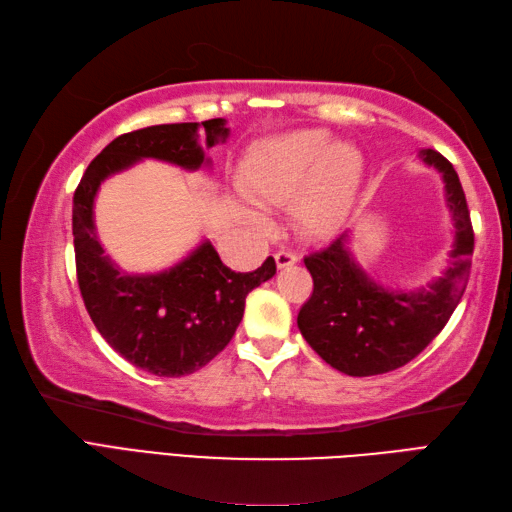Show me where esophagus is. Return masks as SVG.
Wrapping results in <instances>:
<instances>
[{"label":"esophagus","instance_id":"obj_1","mask_svg":"<svg viewBox=\"0 0 512 512\" xmlns=\"http://www.w3.org/2000/svg\"><path fill=\"white\" fill-rule=\"evenodd\" d=\"M298 263V254L293 252V249H280V252L276 254V265L278 269H285V267H291Z\"/></svg>","mask_w":512,"mask_h":512}]
</instances>
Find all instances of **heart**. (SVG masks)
Returning <instances> with one entry per match:
<instances>
[{
  "instance_id": "heart-1",
  "label": "heart",
  "mask_w": 512,
  "mask_h": 512,
  "mask_svg": "<svg viewBox=\"0 0 512 512\" xmlns=\"http://www.w3.org/2000/svg\"><path fill=\"white\" fill-rule=\"evenodd\" d=\"M363 157L352 144L331 142L324 131H300L263 146L247 170L254 197L287 206L306 190L300 217L313 232L331 227L355 195Z\"/></svg>"
}]
</instances>
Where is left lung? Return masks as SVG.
<instances>
[{
	"mask_svg": "<svg viewBox=\"0 0 512 512\" xmlns=\"http://www.w3.org/2000/svg\"><path fill=\"white\" fill-rule=\"evenodd\" d=\"M420 160L442 175L456 227L445 276L416 291L385 289L348 252V232L304 256L313 293L298 313V328L328 366L350 377H372L412 361L445 328L467 289L475 238L458 173L434 149L420 151Z\"/></svg>",
	"mask_w": 512,
	"mask_h": 512,
	"instance_id": "8db88e82",
	"label": "left lung"
}]
</instances>
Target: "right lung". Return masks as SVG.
Segmentation results:
<instances>
[{"label":"right lung","mask_w":512,"mask_h":512,"mask_svg":"<svg viewBox=\"0 0 512 512\" xmlns=\"http://www.w3.org/2000/svg\"><path fill=\"white\" fill-rule=\"evenodd\" d=\"M199 127L206 129L208 149L230 135L223 118L124 133L94 157L74 192L76 276L85 309L118 355L157 377H184L217 357L243 320L247 293L276 274L271 256L256 271L236 274L210 241L160 274H124L105 256L94 225L102 181L149 157L186 170L210 164Z\"/></svg>","instance_id":"1"}]
</instances>
